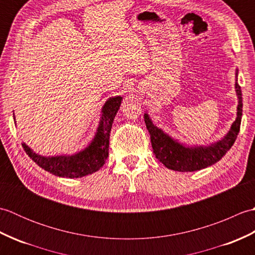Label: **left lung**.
I'll return each mask as SVG.
<instances>
[{
    "label": "left lung",
    "instance_id": "obj_1",
    "mask_svg": "<svg viewBox=\"0 0 255 255\" xmlns=\"http://www.w3.org/2000/svg\"><path fill=\"white\" fill-rule=\"evenodd\" d=\"M236 91L239 99L238 104L237 118L232 124L229 132L226 137L208 147H184L174 141L161 129L156 128L150 121L147 114H144V122L150 132L151 144H152L153 153L155 158L162 162L167 169L178 172H194L205 169L218 162L228 152L234 145L238 133L240 131L241 117H242V92L240 85L236 82Z\"/></svg>",
    "mask_w": 255,
    "mask_h": 255
}]
</instances>
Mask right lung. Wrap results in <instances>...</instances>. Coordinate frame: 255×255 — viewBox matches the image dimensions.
Returning <instances> with one entry per match:
<instances>
[{
	"label": "right lung",
	"mask_w": 255,
	"mask_h": 255,
	"mask_svg": "<svg viewBox=\"0 0 255 255\" xmlns=\"http://www.w3.org/2000/svg\"><path fill=\"white\" fill-rule=\"evenodd\" d=\"M122 97L116 96L108 100L103 107V115L97 129L96 136L88 148L71 156H46L32 152L30 148L23 143L25 152L41 169L53 175L77 178L92 174L105 164L110 147V132L117 111L122 103ZM14 115V114H13ZM15 119V118H14Z\"/></svg>",
	"instance_id": "right-lung-1"
}]
</instances>
